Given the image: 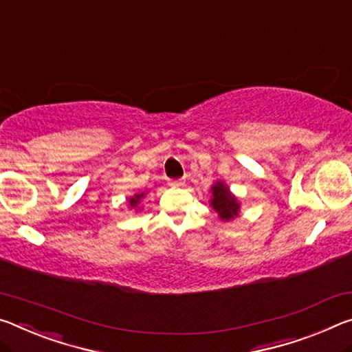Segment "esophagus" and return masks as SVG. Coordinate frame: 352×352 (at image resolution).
Masks as SVG:
<instances>
[{"label":"esophagus","instance_id":"1","mask_svg":"<svg viewBox=\"0 0 352 352\" xmlns=\"http://www.w3.org/2000/svg\"><path fill=\"white\" fill-rule=\"evenodd\" d=\"M180 185H182L180 180H172V182H170V186H174V188H175V186H180Z\"/></svg>","mask_w":352,"mask_h":352}]
</instances>
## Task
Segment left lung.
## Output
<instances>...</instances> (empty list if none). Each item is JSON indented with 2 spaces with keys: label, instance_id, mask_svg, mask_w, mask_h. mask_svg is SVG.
<instances>
[{
  "label": "left lung",
  "instance_id": "obj_1",
  "mask_svg": "<svg viewBox=\"0 0 352 352\" xmlns=\"http://www.w3.org/2000/svg\"><path fill=\"white\" fill-rule=\"evenodd\" d=\"M213 189V199H211V206L216 210V213L221 216V219L230 221L238 216L239 205L236 199L232 196L228 188L222 182H217Z\"/></svg>",
  "mask_w": 352,
  "mask_h": 352
}]
</instances>
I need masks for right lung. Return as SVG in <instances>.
<instances>
[{
  "mask_svg": "<svg viewBox=\"0 0 352 352\" xmlns=\"http://www.w3.org/2000/svg\"><path fill=\"white\" fill-rule=\"evenodd\" d=\"M142 197H144V192H141V194H136L135 197H131V199H130V205H131V206L138 205V202H139V200H141Z\"/></svg>",
  "mask_w": 352,
  "mask_h": 352,
  "instance_id": "add662e5",
  "label": "right lung"
}]
</instances>
